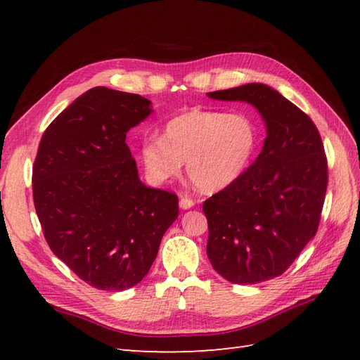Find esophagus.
Listing matches in <instances>:
<instances>
[{
    "label": "esophagus",
    "instance_id": "1",
    "mask_svg": "<svg viewBox=\"0 0 360 360\" xmlns=\"http://www.w3.org/2000/svg\"><path fill=\"white\" fill-rule=\"evenodd\" d=\"M193 205H195V202H193V200H190V198H187V196H181V198H179V207H181L182 210L192 209Z\"/></svg>",
    "mask_w": 360,
    "mask_h": 360
}]
</instances>
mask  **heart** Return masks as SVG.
I'll list each match as a JSON object with an SVG mask.
<instances>
[{
  "instance_id": "b5f03b06",
  "label": "heart",
  "mask_w": 360,
  "mask_h": 360,
  "mask_svg": "<svg viewBox=\"0 0 360 360\" xmlns=\"http://www.w3.org/2000/svg\"><path fill=\"white\" fill-rule=\"evenodd\" d=\"M259 143L254 122L241 114L193 108L167 122L160 139L143 141L139 159L153 184L187 174L204 193L221 192L248 172Z\"/></svg>"
}]
</instances>
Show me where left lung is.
Instances as JSON below:
<instances>
[{"instance_id":"8db88e82","label":"left lung","mask_w":360,"mask_h":360,"mask_svg":"<svg viewBox=\"0 0 360 360\" xmlns=\"http://www.w3.org/2000/svg\"><path fill=\"white\" fill-rule=\"evenodd\" d=\"M207 96L252 105L266 127L255 162L202 204L213 269L235 285H255L281 275L314 238L328 184L323 143L307 114L263 83Z\"/></svg>"}]
</instances>
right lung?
I'll return each mask as SVG.
<instances>
[{
    "mask_svg": "<svg viewBox=\"0 0 360 360\" xmlns=\"http://www.w3.org/2000/svg\"><path fill=\"white\" fill-rule=\"evenodd\" d=\"M153 112L139 94L88 89L46 129L32 173L34 204L57 258L103 290L141 283L178 196L142 184L127 133Z\"/></svg>",
    "mask_w": 360,
    "mask_h": 360,
    "instance_id": "right-lung-1",
    "label": "right lung"
}]
</instances>
